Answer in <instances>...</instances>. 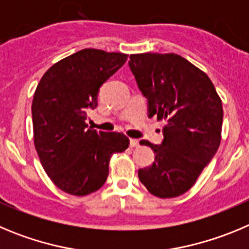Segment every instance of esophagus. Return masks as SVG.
Wrapping results in <instances>:
<instances>
[{"instance_id":"1","label":"esophagus","mask_w":249,"mask_h":249,"mask_svg":"<svg viewBox=\"0 0 249 249\" xmlns=\"http://www.w3.org/2000/svg\"><path fill=\"white\" fill-rule=\"evenodd\" d=\"M129 145H131L132 148L140 147V141H138V140H129Z\"/></svg>"}]
</instances>
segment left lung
Listing matches in <instances>:
<instances>
[{
    "instance_id": "8db88e82",
    "label": "left lung",
    "mask_w": 249,
    "mask_h": 249,
    "mask_svg": "<svg viewBox=\"0 0 249 249\" xmlns=\"http://www.w3.org/2000/svg\"><path fill=\"white\" fill-rule=\"evenodd\" d=\"M128 65L148 101V117L165 121L160 144L141 141L156 158L138 178L152 195L177 197L220 147L222 102L209 76L178 54H132Z\"/></svg>"
}]
</instances>
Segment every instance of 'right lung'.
Returning a JSON list of instances; mask_svg holds the SVG:
<instances>
[{
  "instance_id": "add662e5",
  "label": "right lung",
  "mask_w": 249,
  "mask_h": 249,
  "mask_svg": "<svg viewBox=\"0 0 249 249\" xmlns=\"http://www.w3.org/2000/svg\"><path fill=\"white\" fill-rule=\"evenodd\" d=\"M127 54L83 49L47 70L32 102L34 145L40 163L60 190L85 196L99 190L108 177L109 158L128 148L117 132L89 128V109L123 64Z\"/></svg>"
}]
</instances>
